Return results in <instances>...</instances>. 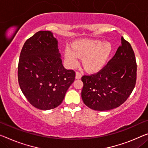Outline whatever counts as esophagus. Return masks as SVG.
<instances>
[{
  "instance_id": "34e87169",
  "label": "esophagus",
  "mask_w": 148,
  "mask_h": 148,
  "mask_svg": "<svg viewBox=\"0 0 148 148\" xmlns=\"http://www.w3.org/2000/svg\"><path fill=\"white\" fill-rule=\"evenodd\" d=\"M81 77H82V75H81V73L77 71L76 73H75V78L77 79H80L81 78Z\"/></svg>"
}]
</instances>
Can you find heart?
Listing matches in <instances>:
<instances>
[{"label": "heart", "instance_id": "heart-1", "mask_svg": "<svg viewBox=\"0 0 148 148\" xmlns=\"http://www.w3.org/2000/svg\"><path fill=\"white\" fill-rule=\"evenodd\" d=\"M112 45L108 42L102 43L101 41L90 39L77 40L72 45V48L65 49V58L67 64L75 67L78 64L79 58H83V66L87 71L96 73L105 65L110 56Z\"/></svg>", "mask_w": 148, "mask_h": 148}]
</instances>
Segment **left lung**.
<instances>
[{"mask_svg":"<svg viewBox=\"0 0 148 148\" xmlns=\"http://www.w3.org/2000/svg\"><path fill=\"white\" fill-rule=\"evenodd\" d=\"M136 71L134 52L130 43L122 37L121 45L103 69L95 74L82 77L83 103L99 111L119 107L135 87Z\"/></svg>","mask_w":148,"mask_h":148,"instance_id":"left-lung-1","label":"left lung"}]
</instances>
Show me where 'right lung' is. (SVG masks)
<instances>
[{
  "mask_svg": "<svg viewBox=\"0 0 148 148\" xmlns=\"http://www.w3.org/2000/svg\"><path fill=\"white\" fill-rule=\"evenodd\" d=\"M75 77L73 70L63 67L58 40L50 31H39L26 41L20 52L18 79L33 106L40 110L58 107Z\"/></svg>",
  "mask_w": 148,
  "mask_h": 148,
  "instance_id": "1",
  "label": "right lung"
}]
</instances>
